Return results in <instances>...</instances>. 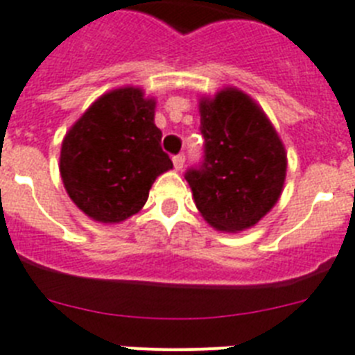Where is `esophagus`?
I'll use <instances>...</instances> for the list:
<instances>
[{"mask_svg":"<svg viewBox=\"0 0 355 355\" xmlns=\"http://www.w3.org/2000/svg\"><path fill=\"white\" fill-rule=\"evenodd\" d=\"M172 161H174V168H175V171H181V168H183V165H184V156H183V154H178V156H174V157H172Z\"/></svg>","mask_w":355,"mask_h":355,"instance_id":"34e87169","label":"esophagus"}]
</instances>
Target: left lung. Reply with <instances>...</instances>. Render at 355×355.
I'll use <instances>...</instances> for the list:
<instances>
[{
	"instance_id": "left-lung-1",
	"label": "left lung",
	"mask_w": 355,
	"mask_h": 355,
	"mask_svg": "<svg viewBox=\"0 0 355 355\" xmlns=\"http://www.w3.org/2000/svg\"><path fill=\"white\" fill-rule=\"evenodd\" d=\"M199 116L205 159L184 175L196 207L216 230H247L283 192L285 145L263 108L236 87L199 99Z\"/></svg>"
}]
</instances>
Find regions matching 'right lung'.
<instances>
[{
	"instance_id": "obj_1",
	"label": "right lung",
	"mask_w": 355,
	"mask_h": 355,
	"mask_svg": "<svg viewBox=\"0 0 355 355\" xmlns=\"http://www.w3.org/2000/svg\"><path fill=\"white\" fill-rule=\"evenodd\" d=\"M156 99L139 87L99 96L63 137L60 174L69 198L98 223H121L143 209L172 161L154 123Z\"/></svg>"
}]
</instances>
